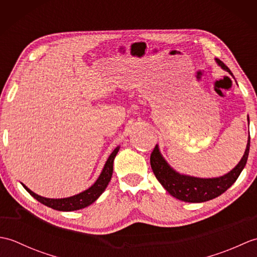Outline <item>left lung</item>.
I'll list each match as a JSON object with an SVG mask.
<instances>
[{
  "label": "left lung",
  "mask_w": 257,
  "mask_h": 257,
  "mask_svg": "<svg viewBox=\"0 0 257 257\" xmlns=\"http://www.w3.org/2000/svg\"><path fill=\"white\" fill-rule=\"evenodd\" d=\"M216 63L219 64L223 69L230 73L232 76L231 70L228 69L226 65L221 62L220 59H215ZM249 151V136L247 140V146L245 149L244 156L238 162V165L233 169L232 171L224 174V176L219 178L212 179H203V178H195L190 176H184L180 174L176 170L168 165V162L163 159L159 151V147L156 146L154 151L151 152L150 156V165L154 171L158 181L165 188L169 193L178 200L184 202H191V203H200V202H205L216 198V196L224 193L225 191L231 187V185L236 181L239 174L246 165Z\"/></svg>",
  "instance_id": "1"
}]
</instances>
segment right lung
Listing matches in <instances>:
<instances>
[{"label":"right lung","mask_w":257,"mask_h":257,"mask_svg":"<svg viewBox=\"0 0 257 257\" xmlns=\"http://www.w3.org/2000/svg\"><path fill=\"white\" fill-rule=\"evenodd\" d=\"M119 148L120 147H117V148L111 152V155L109 156V158L105 163V167H103L99 178L97 179V181L92 184L89 189L83 191V192L79 194H76L73 196H69V198H64V199H48L34 193L29 188L25 187L24 184L23 187L25 188L27 192L33 196V198L36 199L38 202H41V203H43L44 205L52 207L54 210L76 211V210L84 209V207L94 203V202L99 198L100 194L107 188V185L109 181H110L111 176H112L114 157H116V155L118 154Z\"/></svg>","instance_id":"1"}]
</instances>
